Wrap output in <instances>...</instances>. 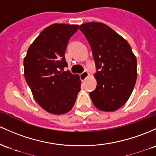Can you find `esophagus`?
<instances>
[{"label": "esophagus", "instance_id": "1", "mask_svg": "<svg viewBox=\"0 0 156 156\" xmlns=\"http://www.w3.org/2000/svg\"><path fill=\"white\" fill-rule=\"evenodd\" d=\"M89 76V73H87V71H84L83 73H82L81 75H80V78H81V81H84L85 79H87Z\"/></svg>", "mask_w": 156, "mask_h": 156}]
</instances>
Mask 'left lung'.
<instances>
[{
	"instance_id": "8db88e82",
	"label": "left lung",
	"mask_w": 156,
	"mask_h": 156,
	"mask_svg": "<svg viewBox=\"0 0 156 156\" xmlns=\"http://www.w3.org/2000/svg\"><path fill=\"white\" fill-rule=\"evenodd\" d=\"M79 30L91 46L96 68L97 87L90 92L95 107L113 112L127 101L137 79V60L130 45L112 28L100 22H88Z\"/></svg>"
}]
</instances>
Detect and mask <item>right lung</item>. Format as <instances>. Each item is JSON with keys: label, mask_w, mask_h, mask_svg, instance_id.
I'll return each instance as SVG.
<instances>
[{"label": "right lung", "mask_w": 156, "mask_h": 156, "mask_svg": "<svg viewBox=\"0 0 156 156\" xmlns=\"http://www.w3.org/2000/svg\"><path fill=\"white\" fill-rule=\"evenodd\" d=\"M79 25L55 23L39 34L23 60L25 79L36 102L49 113H66L74 106L81 81L78 74L63 71L69 39Z\"/></svg>", "instance_id": "add662e5"}]
</instances>
